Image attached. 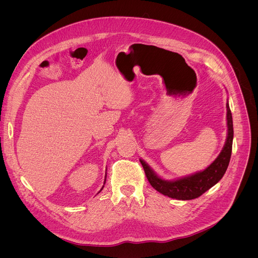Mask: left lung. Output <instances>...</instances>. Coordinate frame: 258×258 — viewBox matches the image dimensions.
I'll return each mask as SVG.
<instances>
[{
  "mask_svg": "<svg viewBox=\"0 0 258 258\" xmlns=\"http://www.w3.org/2000/svg\"><path fill=\"white\" fill-rule=\"evenodd\" d=\"M226 106L228 126L227 139L219 157L216 158L206 169L178 180L167 181L158 177L155 171L148 166L143 160L140 159L148 182L151 183V185L157 191L171 199H177L182 201L194 200L206 192L208 189L214 186L223 178V175L225 174L228 168L230 158H231L233 141L232 114L231 111H230L228 102Z\"/></svg>",
  "mask_w": 258,
  "mask_h": 258,
  "instance_id": "left-lung-1",
  "label": "left lung"
}]
</instances>
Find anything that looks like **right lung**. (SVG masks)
<instances>
[{"label":"right lung","instance_id":"obj_1","mask_svg":"<svg viewBox=\"0 0 258 258\" xmlns=\"http://www.w3.org/2000/svg\"><path fill=\"white\" fill-rule=\"evenodd\" d=\"M105 178H106V174H105ZM104 183H105V182H104ZM102 188H103V187H102ZM102 188H101V189H102Z\"/></svg>","mask_w":258,"mask_h":258}]
</instances>
